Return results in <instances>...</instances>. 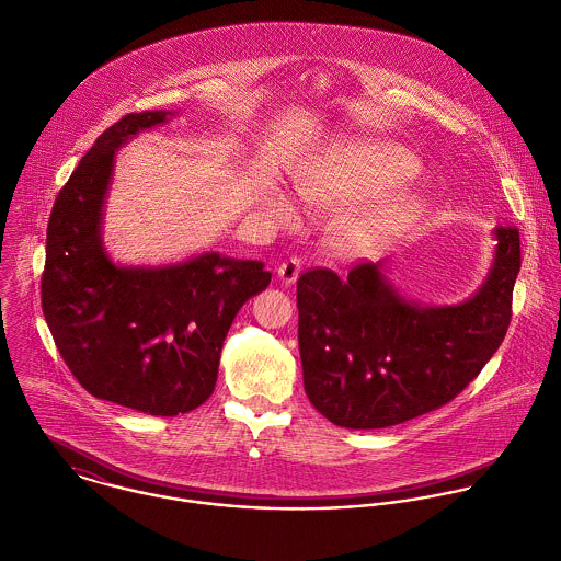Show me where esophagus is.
I'll return each mask as SVG.
<instances>
[{"mask_svg": "<svg viewBox=\"0 0 561 561\" xmlns=\"http://www.w3.org/2000/svg\"><path fill=\"white\" fill-rule=\"evenodd\" d=\"M299 273H301V260L299 257H288L286 262H282L279 266H277V277L282 279V284H295L297 282V277H299Z\"/></svg>", "mask_w": 561, "mask_h": 561, "instance_id": "esophagus-1", "label": "esophagus"}]
</instances>
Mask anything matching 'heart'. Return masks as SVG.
Masks as SVG:
<instances>
[{
  "instance_id": "heart-1",
  "label": "heart",
  "mask_w": 561,
  "mask_h": 561,
  "mask_svg": "<svg viewBox=\"0 0 561 561\" xmlns=\"http://www.w3.org/2000/svg\"><path fill=\"white\" fill-rule=\"evenodd\" d=\"M417 174V161L404 148L387 141H347L330 148L295 179V194L308 209H336L374 193L398 187ZM417 205L409 192H388L369 198L345 214L336 227V244L345 253L374 247L407 211ZM271 211L282 222L293 207L284 196L271 201Z\"/></svg>"
}]
</instances>
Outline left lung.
I'll list each match as a JSON object with an SVG mask.
<instances>
[{
  "instance_id": "1",
  "label": "left lung",
  "mask_w": 561,
  "mask_h": 561,
  "mask_svg": "<svg viewBox=\"0 0 561 561\" xmlns=\"http://www.w3.org/2000/svg\"><path fill=\"white\" fill-rule=\"evenodd\" d=\"M481 288L455 306L407 299L385 262L347 277L306 271L297 282L299 354L312 407L352 431L387 428L455 400L501 347L520 273V233L494 229Z\"/></svg>"
}]
</instances>
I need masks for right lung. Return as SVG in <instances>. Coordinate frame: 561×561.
Instances as JSON below:
<instances>
[{
  "label": "right lung",
  "mask_w": 561,
  "mask_h": 561,
  "mask_svg": "<svg viewBox=\"0 0 561 561\" xmlns=\"http://www.w3.org/2000/svg\"><path fill=\"white\" fill-rule=\"evenodd\" d=\"M170 111L128 113L108 126L58 192L45 242L41 306L51 339L93 398L174 417L214 391L238 310L271 284L257 260L216 251L163 266H119L102 242L115 152Z\"/></svg>",
  "instance_id": "right-lung-1"
}]
</instances>
